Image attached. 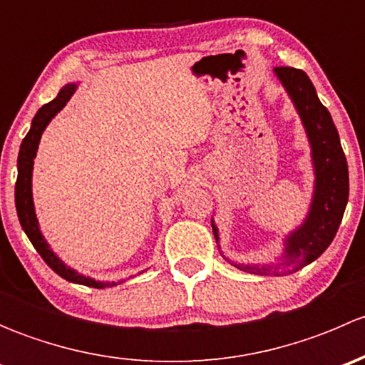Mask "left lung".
I'll list each match as a JSON object with an SVG mask.
<instances>
[{
	"label": "left lung",
	"mask_w": 365,
	"mask_h": 365,
	"mask_svg": "<svg viewBox=\"0 0 365 365\" xmlns=\"http://www.w3.org/2000/svg\"><path fill=\"white\" fill-rule=\"evenodd\" d=\"M274 76L288 93L307 135L314 187L304 220L284 235L282 251L275 257V263H238L220 251L238 270L256 275L289 274L318 259L339 230L349 196L348 162L341 148L339 134L329 109L319 102L314 84L304 70L292 67L274 68ZM212 230L220 249L219 227L213 219Z\"/></svg>",
	"instance_id": "obj_1"
}]
</instances>
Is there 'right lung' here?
<instances>
[{"mask_svg": "<svg viewBox=\"0 0 365 365\" xmlns=\"http://www.w3.org/2000/svg\"><path fill=\"white\" fill-rule=\"evenodd\" d=\"M77 83H67L60 90L58 97L54 101H51L49 104L42 106L35 114V118L31 120V127L29 132L26 134V138L21 143L19 148V157H17V183H16V208H17V217H19V222L23 226L24 233L28 235L29 242L33 244V247L36 249V252L42 256V259L56 272L60 277H63L65 281L73 282V284H83L88 288H113V286L121 284L123 281H97V279L90 277V275H83L76 270V268L68 267L56 252L51 247L49 242L43 237L42 230H40L38 219H36L35 212V201H33V164H35L36 152H38L40 139H42L43 130L47 128V125L51 123L54 116L61 111V109L67 106V102L72 98V95L76 93Z\"/></svg>", "mask_w": 365, "mask_h": 365, "instance_id": "add662e5", "label": "right lung"}]
</instances>
